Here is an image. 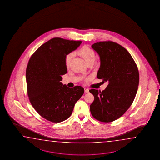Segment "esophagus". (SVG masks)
I'll list each match as a JSON object with an SVG mask.
<instances>
[{
  "label": "esophagus",
  "mask_w": 160,
  "mask_h": 160,
  "mask_svg": "<svg viewBox=\"0 0 160 160\" xmlns=\"http://www.w3.org/2000/svg\"><path fill=\"white\" fill-rule=\"evenodd\" d=\"M85 92H86V93H88V92H89V90H88V88H85Z\"/></svg>",
  "instance_id": "esophagus-1"
}]
</instances>
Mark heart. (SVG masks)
Wrapping results in <instances>:
<instances>
[{"label":"heart","instance_id":"heart-1","mask_svg":"<svg viewBox=\"0 0 160 160\" xmlns=\"http://www.w3.org/2000/svg\"><path fill=\"white\" fill-rule=\"evenodd\" d=\"M77 53L82 58L84 59L88 64L90 63H94V61L95 60L96 55L94 50L86 46H84L81 48L77 52ZM74 56V53H70L68 54L65 57V63L67 68H69L70 66H71Z\"/></svg>","mask_w":160,"mask_h":160}]
</instances>
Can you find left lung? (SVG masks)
I'll return each instance as SVG.
<instances>
[{
    "label": "left lung",
    "instance_id": "1",
    "mask_svg": "<svg viewBox=\"0 0 160 160\" xmlns=\"http://www.w3.org/2000/svg\"><path fill=\"white\" fill-rule=\"evenodd\" d=\"M91 47L100 57L97 78L108 85L102 91L90 90L94 97L90 111L101 122H111L122 116L134 100L139 83L138 66L128 52L116 42L100 41Z\"/></svg>",
    "mask_w": 160,
    "mask_h": 160
}]
</instances>
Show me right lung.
I'll return each instance as SVG.
<instances>
[{"label":"right lung","instance_id":"right-lung-1","mask_svg":"<svg viewBox=\"0 0 160 160\" xmlns=\"http://www.w3.org/2000/svg\"><path fill=\"white\" fill-rule=\"evenodd\" d=\"M81 43L53 38L38 48L29 60L26 69L29 99L38 114L51 122L68 119L84 93L82 86L69 88L60 82L67 72L65 57Z\"/></svg>","mask_w":160,"mask_h":160}]
</instances>
